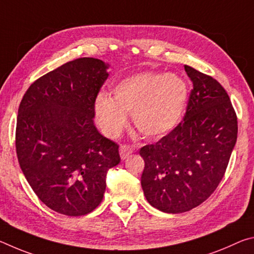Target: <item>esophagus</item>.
<instances>
[{"mask_svg":"<svg viewBox=\"0 0 254 254\" xmlns=\"http://www.w3.org/2000/svg\"><path fill=\"white\" fill-rule=\"evenodd\" d=\"M134 151V147L130 144H122L121 147H120V156H121L122 159H126L128 156H131V154Z\"/></svg>","mask_w":254,"mask_h":254,"instance_id":"obj_1","label":"esophagus"}]
</instances>
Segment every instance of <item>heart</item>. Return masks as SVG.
<instances>
[{"mask_svg": "<svg viewBox=\"0 0 254 254\" xmlns=\"http://www.w3.org/2000/svg\"><path fill=\"white\" fill-rule=\"evenodd\" d=\"M112 95L101 94L95 102L97 123L106 135H119L127 124V114H132L137 131L159 137L178 126L187 104L188 87L175 74L147 71L119 81Z\"/></svg>", "mask_w": 254, "mask_h": 254, "instance_id": "obj_1", "label": "heart"}]
</instances>
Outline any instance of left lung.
<instances>
[{"instance_id":"8db88e82","label":"left lung","mask_w":254,"mask_h":254,"mask_svg":"<svg viewBox=\"0 0 254 254\" xmlns=\"http://www.w3.org/2000/svg\"><path fill=\"white\" fill-rule=\"evenodd\" d=\"M192 81L186 113L168 134L140 149L141 186L153 207L184 213L213 194L238 137V118L224 87L212 76L185 65Z\"/></svg>"}]
</instances>
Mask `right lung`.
Returning a JSON list of instances; mask_svg holds the SVG:
<instances>
[{
    "label": "right lung",
    "mask_w": 254,
    "mask_h": 254,
    "mask_svg": "<svg viewBox=\"0 0 254 254\" xmlns=\"http://www.w3.org/2000/svg\"><path fill=\"white\" fill-rule=\"evenodd\" d=\"M106 69L96 58L71 60L34 80L19 106L21 169L38 198L67 216H83L101 204L107 171L121 161L119 144L93 120Z\"/></svg>",
    "instance_id": "add662e5"
}]
</instances>
